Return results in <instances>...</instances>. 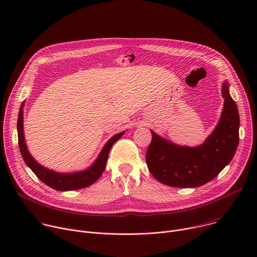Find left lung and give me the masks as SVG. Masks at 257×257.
<instances>
[{
	"instance_id": "left-lung-1",
	"label": "left lung",
	"mask_w": 257,
	"mask_h": 257,
	"mask_svg": "<svg viewBox=\"0 0 257 257\" xmlns=\"http://www.w3.org/2000/svg\"><path fill=\"white\" fill-rule=\"evenodd\" d=\"M222 95L225 101L221 118L198 146L175 144L151 130L153 139L145 158L149 170L158 181L172 187H199L230 164L238 148L240 119L227 81L222 85Z\"/></svg>"
}]
</instances>
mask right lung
Listing matches in <instances>:
<instances>
[{"label":"right lung","instance_id":"obj_1","mask_svg":"<svg viewBox=\"0 0 257 257\" xmlns=\"http://www.w3.org/2000/svg\"><path fill=\"white\" fill-rule=\"evenodd\" d=\"M23 105H24V101L22 102L19 109L18 121H17V132H18V143L20 148V153L27 167H29L31 171L36 175V177H38L41 181H43L45 184L59 191L78 190L93 184V183L101 176L102 172L105 169L109 150H111L113 144L122 137L125 131H122L109 138L104 144L101 152L99 153L97 159L86 170L79 171V172H73V173H59L56 171H52L42 166L41 164H39L32 158V156L28 152L26 142H25V137H24V131H23Z\"/></svg>","mask_w":257,"mask_h":257}]
</instances>
